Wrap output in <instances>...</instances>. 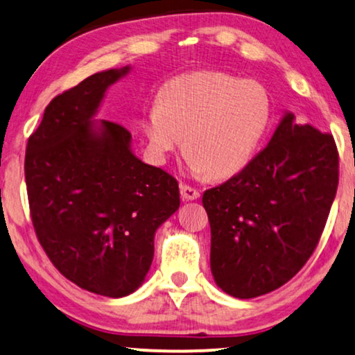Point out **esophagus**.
<instances>
[{"instance_id": "34e87169", "label": "esophagus", "mask_w": 355, "mask_h": 355, "mask_svg": "<svg viewBox=\"0 0 355 355\" xmlns=\"http://www.w3.org/2000/svg\"><path fill=\"white\" fill-rule=\"evenodd\" d=\"M180 193H182V198L184 201H194V199L199 198L198 189L189 187V184H180Z\"/></svg>"}]
</instances>
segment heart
I'll use <instances>...</instances> for the list:
<instances>
[{
	"label": "heart",
	"instance_id": "b5f03b06",
	"mask_svg": "<svg viewBox=\"0 0 355 355\" xmlns=\"http://www.w3.org/2000/svg\"><path fill=\"white\" fill-rule=\"evenodd\" d=\"M270 121L272 101L262 85L202 71L162 85L144 112L143 132L157 162H166L184 138L189 171L225 178L252 161Z\"/></svg>",
	"mask_w": 355,
	"mask_h": 355
}]
</instances>
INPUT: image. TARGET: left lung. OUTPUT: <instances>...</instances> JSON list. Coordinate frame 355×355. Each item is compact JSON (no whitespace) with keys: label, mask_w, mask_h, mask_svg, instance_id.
Masks as SVG:
<instances>
[{"label":"left lung","mask_w":355,"mask_h":355,"mask_svg":"<svg viewBox=\"0 0 355 355\" xmlns=\"http://www.w3.org/2000/svg\"><path fill=\"white\" fill-rule=\"evenodd\" d=\"M334 139L283 112L267 148L238 175L202 194L211 272L238 299L283 286L317 248L336 196Z\"/></svg>","instance_id":"obj_1"}]
</instances>
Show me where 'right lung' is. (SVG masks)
<instances>
[{
  "label": "right lung",
  "mask_w": 355,
  "mask_h": 355,
  "mask_svg": "<svg viewBox=\"0 0 355 355\" xmlns=\"http://www.w3.org/2000/svg\"><path fill=\"white\" fill-rule=\"evenodd\" d=\"M125 66L93 73L44 109L26 182L38 241L67 279L123 297L141 286L157 228L180 207L177 180L135 156L132 135L96 114Z\"/></svg>",
  "instance_id": "add662e5"
}]
</instances>
